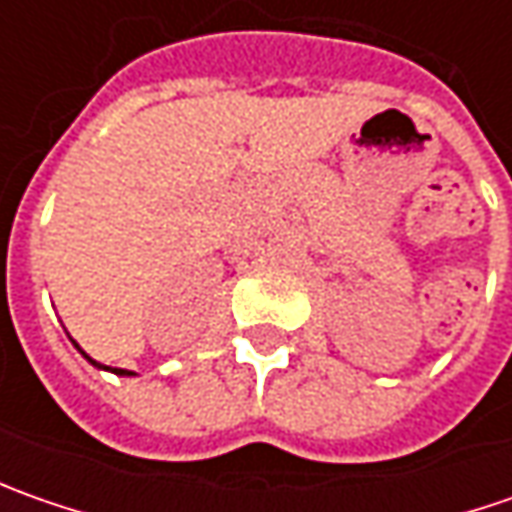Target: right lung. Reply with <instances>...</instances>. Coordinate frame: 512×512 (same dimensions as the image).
Returning <instances> with one entry per match:
<instances>
[{
    "mask_svg": "<svg viewBox=\"0 0 512 512\" xmlns=\"http://www.w3.org/2000/svg\"><path fill=\"white\" fill-rule=\"evenodd\" d=\"M76 344V342H73ZM76 347H79V344H76ZM79 353H82V356H85V359H88L90 364H93V367H99V370H113V373H116V376H136V373H133V370H122V367H105V364H99V362H93V359H90L88 353H85V350H79Z\"/></svg>",
    "mask_w": 512,
    "mask_h": 512,
    "instance_id": "add662e5",
    "label": "right lung"
}]
</instances>
